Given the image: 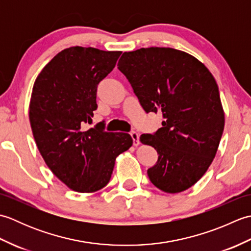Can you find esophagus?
<instances>
[{
  "label": "esophagus",
  "instance_id": "34e87169",
  "mask_svg": "<svg viewBox=\"0 0 251 251\" xmlns=\"http://www.w3.org/2000/svg\"><path fill=\"white\" fill-rule=\"evenodd\" d=\"M130 136H131V138H132V141H134V146H139V143H140V141H139V134H138L137 131H135V130H131L130 131Z\"/></svg>",
  "mask_w": 251,
  "mask_h": 251
}]
</instances>
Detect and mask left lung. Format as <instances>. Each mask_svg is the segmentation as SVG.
I'll return each instance as SVG.
<instances>
[{
    "label": "left lung",
    "mask_w": 251,
    "mask_h": 251,
    "mask_svg": "<svg viewBox=\"0 0 251 251\" xmlns=\"http://www.w3.org/2000/svg\"><path fill=\"white\" fill-rule=\"evenodd\" d=\"M117 68L143 110L164 117L156 132L140 137L158 154L149 179L166 193L191 188L214 161L225 128L215 77L195 57L169 47L126 51Z\"/></svg>",
    "instance_id": "obj_1"
}]
</instances>
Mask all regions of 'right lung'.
Instances as JSON below:
<instances>
[{
  "instance_id": "right-lung-1",
  "label": "right lung",
  "mask_w": 251,
  "mask_h": 251,
  "mask_svg": "<svg viewBox=\"0 0 251 251\" xmlns=\"http://www.w3.org/2000/svg\"><path fill=\"white\" fill-rule=\"evenodd\" d=\"M122 51L74 46L47 63L32 89L29 119L47 166L68 188L93 193L109 183L115 158L131 147L126 132H108L104 122L85 130L97 110L98 84Z\"/></svg>"
}]
</instances>
